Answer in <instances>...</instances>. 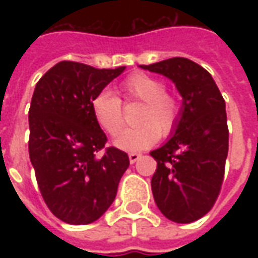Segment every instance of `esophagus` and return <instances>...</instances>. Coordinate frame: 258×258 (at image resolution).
I'll list each match as a JSON object with an SVG mask.
<instances>
[{"label":"esophagus","mask_w":258,"mask_h":258,"mask_svg":"<svg viewBox=\"0 0 258 258\" xmlns=\"http://www.w3.org/2000/svg\"><path fill=\"white\" fill-rule=\"evenodd\" d=\"M141 156H142L141 154H136V152H131V154H129V161H131V164H135L136 161H139V159H141Z\"/></svg>","instance_id":"esophagus-1"}]
</instances>
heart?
<instances>
[{
    "label": "heart",
    "instance_id": "heart-1",
    "mask_svg": "<svg viewBox=\"0 0 258 258\" xmlns=\"http://www.w3.org/2000/svg\"><path fill=\"white\" fill-rule=\"evenodd\" d=\"M164 80L148 73L131 75L120 87L126 103H142L136 114L135 127L126 129L114 145L127 152H138L154 146L159 135L168 138L175 132L181 119L179 96L165 90ZM92 112L96 122L110 136H116L124 126L122 100L113 93L102 90L92 99Z\"/></svg>",
    "mask_w": 258,
    "mask_h": 258
}]
</instances>
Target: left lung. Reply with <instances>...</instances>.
<instances>
[{"instance_id":"8db88e82","label":"left lung","mask_w":258,"mask_h":258,"mask_svg":"<svg viewBox=\"0 0 258 258\" xmlns=\"http://www.w3.org/2000/svg\"><path fill=\"white\" fill-rule=\"evenodd\" d=\"M172 80L182 112L172 138L151 152L156 161L152 192L161 213L173 223L200 220L217 201L228 154L225 102L211 75L185 57L141 66Z\"/></svg>"}]
</instances>
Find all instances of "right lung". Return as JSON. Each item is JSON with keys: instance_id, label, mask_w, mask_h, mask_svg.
Segmentation results:
<instances>
[{"instance_id": "obj_1", "label": "right lung", "mask_w": 258, "mask_h": 258, "mask_svg": "<svg viewBox=\"0 0 258 258\" xmlns=\"http://www.w3.org/2000/svg\"><path fill=\"white\" fill-rule=\"evenodd\" d=\"M123 70L60 61L35 86L28 110L30 161L48 210L67 224L100 218L129 166L126 152L104 146L107 138L92 112L94 94Z\"/></svg>"}]
</instances>
